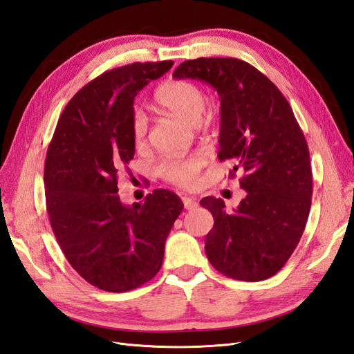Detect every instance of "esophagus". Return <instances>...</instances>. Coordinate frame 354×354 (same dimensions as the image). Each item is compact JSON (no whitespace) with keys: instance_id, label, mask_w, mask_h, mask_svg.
Returning a JSON list of instances; mask_svg holds the SVG:
<instances>
[{"instance_id":"esophagus-1","label":"esophagus","mask_w":354,"mask_h":354,"mask_svg":"<svg viewBox=\"0 0 354 354\" xmlns=\"http://www.w3.org/2000/svg\"><path fill=\"white\" fill-rule=\"evenodd\" d=\"M181 201H183L185 203V208L186 209H195L198 207V202L195 198H190V196H183L181 198Z\"/></svg>"}]
</instances>
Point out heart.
Listing matches in <instances>:
<instances>
[{
  "instance_id": "b5f03b06",
  "label": "heart",
  "mask_w": 354,
  "mask_h": 354,
  "mask_svg": "<svg viewBox=\"0 0 354 354\" xmlns=\"http://www.w3.org/2000/svg\"><path fill=\"white\" fill-rule=\"evenodd\" d=\"M205 94L195 82L187 80H168L155 93V102L160 109L181 118L198 127L202 122V112L205 108ZM131 136L137 149L146 145L147 120L142 111L134 109L131 116ZM202 159L196 155L187 158L164 159L156 168L159 177L168 183L180 187H190L195 183Z\"/></svg>"
}]
</instances>
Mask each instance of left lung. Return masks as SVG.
Returning a JSON list of instances; mask_svg holds the SVG:
<instances>
[{
    "instance_id": "obj_1",
    "label": "left lung",
    "mask_w": 354,
    "mask_h": 354,
    "mask_svg": "<svg viewBox=\"0 0 354 354\" xmlns=\"http://www.w3.org/2000/svg\"><path fill=\"white\" fill-rule=\"evenodd\" d=\"M174 78H190L217 90L221 104L218 159L246 196L233 212L207 196L214 226L205 252L214 269L232 279L259 282L279 272L301 239L312 207L313 178L306 137L276 85L250 63L234 57L186 60Z\"/></svg>"
}]
</instances>
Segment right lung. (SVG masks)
Returning a JSON list of instances; mask_svg holds the SVG:
<instances>
[{
  "label": "right lung",
  "instance_id": "1",
  "mask_svg": "<svg viewBox=\"0 0 354 354\" xmlns=\"http://www.w3.org/2000/svg\"><path fill=\"white\" fill-rule=\"evenodd\" d=\"M173 63L103 72L66 104L48 146L44 185L53 233L73 269L103 291H131L155 277L185 207L165 189L133 205L118 195V171L134 158V97Z\"/></svg>",
  "mask_w": 354,
  "mask_h": 354
}]
</instances>
